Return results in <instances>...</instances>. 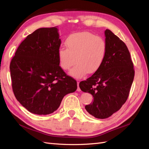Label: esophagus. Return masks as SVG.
Listing matches in <instances>:
<instances>
[{"label":"esophagus","mask_w":149,"mask_h":149,"mask_svg":"<svg viewBox=\"0 0 149 149\" xmlns=\"http://www.w3.org/2000/svg\"><path fill=\"white\" fill-rule=\"evenodd\" d=\"M77 91H80L81 89L79 88V82H77Z\"/></svg>","instance_id":"34e87169"}]
</instances>
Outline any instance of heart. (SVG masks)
<instances>
[{
  "instance_id": "obj_1",
  "label": "heart",
  "mask_w": 149,
  "mask_h": 149,
  "mask_svg": "<svg viewBox=\"0 0 149 149\" xmlns=\"http://www.w3.org/2000/svg\"><path fill=\"white\" fill-rule=\"evenodd\" d=\"M65 44L67 49L61 48L58 50L59 65L64 70H68L77 63L70 72L75 77H83L88 72H96L105 59L106 41L93 33L72 34L66 40Z\"/></svg>"
}]
</instances>
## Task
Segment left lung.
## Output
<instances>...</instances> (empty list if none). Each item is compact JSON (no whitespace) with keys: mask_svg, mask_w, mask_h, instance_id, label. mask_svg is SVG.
Masks as SVG:
<instances>
[{"mask_svg":"<svg viewBox=\"0 0 149 149\" xmlns=\"http://www.w3.org/2000/svg\"><path fill=\"white\" fill-rule=\"evenodd\" d=\"M107 52L102 66L86 81L81 90L93 95L92 103L85 106L90 115L104 119L125 104L134 77V65L125 43L109 29L105 31Z\"/></svg>","mask_w":149,"mask_h":149,"instance_id":"8db88e82","label":"left lung"}]
</instances>
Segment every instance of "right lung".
<instances>
[{"instance_id": "1", "label": "right lung", "mask_w": 149, "mask_h": 149, "mask_svg": "<svg viewBox=\"0 0 149 149\" xmlns=\"http://www.w3.org/2000/svg\"><path fill=\"white\" fill-rule=\"evenodd\" d=\"M56 27L40 28L16 50L9 68L16 99L29 112L49 115L63 97L77 90V81L59 66L61 40Z\"/></svg>"}]
</instances>
